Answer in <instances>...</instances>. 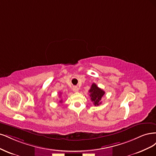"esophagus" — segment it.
Listing matches in <instances>:
<instances>
[{
  "label": "esophagus",
  "instance_id": "34e87169",
  "mask_svg": "<svg viewBox=\"0 0 156 156\" xmlns=\"http://www.w3.org/2000/svg\"><path fill=\"white\" fill-rule=\"evenodd\" d=\"M73 91L74 92H78V91H79V89H78V87H77L76 86H74V87H73Z\"/></svg>",
  "mask_w": 156,
  "mask_h": 156
}]
</instances>
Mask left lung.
Instances as JSON below:
<instances>
[{
	"label": "left lung",
	"instance_id": "1",
	"mask_svg": "<svg viewBox=\"0 0 156 156\" xmlns=\"http://www.w3.org/2000/svg\"><path fill=\"white\" fill-rule=\"evenodd\" d=\"M89 93H90L89 96L91 97V101L93 102L95 106L99 105L101 104L102 97H103L105 94L104 91H103L102 89L99 88L96 84L93 83L89 89Z\"/></svg>",
	"mask_w": 156,
	"mask_h": 156
}]
</instances>
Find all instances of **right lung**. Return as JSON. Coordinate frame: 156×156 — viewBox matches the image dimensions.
I'll use <instances>...</instances> for the list:
<instances>
[{
    "instance_id": "right-lung-1",
    "label": "right lung",
    "mask_w": 156,
    "mask_h": 156,
    "mask_svg": "<svg viewBox=\"0 0 156 156\" xmlns=\"http://www.w3.org/2000/svg\"><path fill=\"white\" fill-rule=\"evenodd\" d=\"M59 102H60V103H62V100H60V101H59Z\"/></svg>"
}]
</instances>
